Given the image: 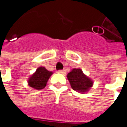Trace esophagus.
Listing matches in <instances>:
<instances>
[{"label": "esophagus", "mask_w": 127, "mask_h": 127, "mask_svg": "<svg viewBox=\"0 0 127 127\" xmlns=\"http://www.w3.org/2000/svg\"><path fill=\"white\" fill-rule=\"evenodd\" d=\"M58 73H60V74H65L66 73V70L65 69H63V70H59L57 71Z\"/></svg>", "instance_id": "34e87169"}]
</instances>
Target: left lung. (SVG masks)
<instances>
[{
    "label": "left lung",
    "mask_w": 127,
    "mask_h": 127,
    "mask_svg": "<svg viewBox=\"0 0 127 127\" xmlns=\"http://www.w3.org/2000/svg\"><path fill=\"white\" fill-rule=\"evenodd\" d=\"M71 87L74 90L85 93L93 86V81L85 75L80 68H74L67 74Z\"/></svg>",
    "instance_id": "1"
}]
</instances>
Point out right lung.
<instances>
[{
	"instance_id": "right-lung-1",
	"label": "right lung",
	"mask_w": 127,
	"mask_h": 127,
	"mask_svg": "<svg viewBox=\"0 0 127 127\" xmlns=\"http://www.w3.org/2000/svg\"><path fill=\"white\" fill-rule=\"evenodd\" d=\"M53 73L45 67H39L29 79V85L36 90H42L46 86L47 82Z\"/></svg>"
}]
</instances>
